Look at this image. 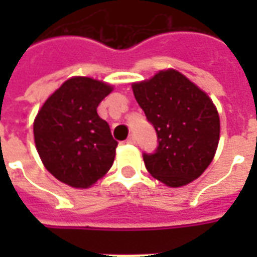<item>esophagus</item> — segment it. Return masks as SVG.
Segmentation results:
<instances>
[{"mask_svg":"<svg viewBox=\"0 0 257 257\" xmlns=\"http://www.w3.org/2000/svg\"><path fill=\"white\" fill-rule=\"evenodd\" d=\"M126 143H128V145H135V143H136V138H135V135H129L128 139H126Z\"/></svg>","mask_w":257,"mask_h":257,"instance_id":"obj_1","label":"esophagus"}]
</instances>
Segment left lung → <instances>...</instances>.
Returning a JSON list of instances; mask_svg holds the SVG:
<instances>
[{
	"mask_svg": "<svg viewBox=\"0 0 257 257\" xmlns=\"http://www.w3.org/2000/svg\"><path fill=\"white\" fill-rule=\"evenodd\" d=\"M132 89L158 139L154 153H143L146 169L169 187L199 178L213 160L220 135L209 96L176 70L160 71Z\"/></svg>",
	"mask_w": 257,
	"mask_h": 257,
	"instance_id": "8db88e82",
	"label": "left lung"
}]
</instances>
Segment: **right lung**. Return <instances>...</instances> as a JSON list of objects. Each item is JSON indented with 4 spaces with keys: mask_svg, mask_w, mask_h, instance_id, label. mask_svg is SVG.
<instances>
[{
    "mask_svg": "<svg viewBox=\"0 0 257 257\" xmlns=\"http://www.w3.org/2000/svg\"><path fill=\"white\" fill-rule=\"evenodd\" d=\"M111 89L100 81L74 77L49 96L37 114V151L48 171L71 187H89L114 162L118 142L96 111Z\"/></svg>",
    "mask_w": 257,
    "mask_h": 257,
    "instance_id": "right-lung-1",
    "label": "right lung"
}]
</instances>
